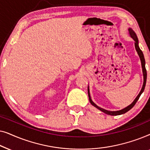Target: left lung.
I'll use <instances>...</instances> for the list:
<instances>
[{"label": "left lung", "instance_id": "8db88e82", "mask_svg": "<svg viewBox=\"0 0 150 150\" xmlns=\"http://www.w3.org/2000/svg\"><path fill=\"white\" fill-rule=\"evenodd\" d=\"M128 30H129V34H130V37L133 39V40H134V41L135 42H134L135 48H136L137 52V53H138L139 57H140V60H141V66H142V70H143V84L142 89H141L140 93H139V95L137 96V98H135L134 101L132 102V103L130 104L129 106H127V107L123 108V109L120 110H117V111H110V110H107L104 109V108H102L99 107V106L96 105V104L94 103L93 101H92L91 96H90L89 89V87H88V96H89V99L90 103H91L93 106H95L96 108H97L98 109L101 110V111L104 112V113L109 115H122V114L126 113V112H128V110H130L131 108H132L133 106L135 105V104L137 103V102L138 101V100L139 99V98H140L141 95L142 94L143 91H144L145 87V85H146L147 71H146V69H145V61L144 56H143V52L141 51V50L139 46V40H138V38H137V37L136 33H135L133 31V30L132 29V28H128Z\"/></svg>", "mask_w": 150, "mask_h": 150}]
</instances>
